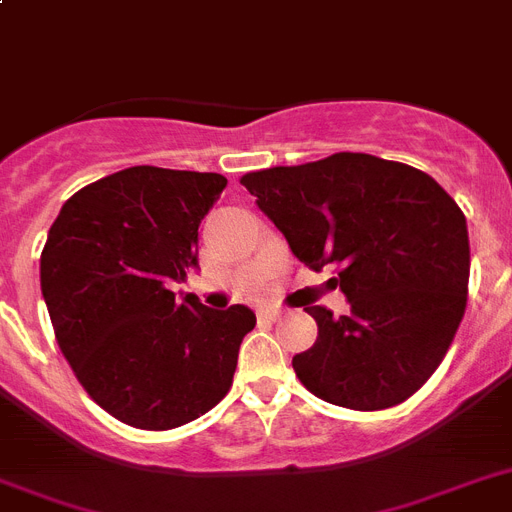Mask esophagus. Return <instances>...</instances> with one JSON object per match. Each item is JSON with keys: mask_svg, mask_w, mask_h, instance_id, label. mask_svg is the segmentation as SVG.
I'll list each match as a JSON object with an SVG mask.
<instances>
[{"mask_svg": "<svg viewBox=\"0 0 512 512\" xmlns=\"http://www.w3.org/2000/svg\"><path fill=\"white\" fill-rule=\"evenodd\" d=\"M260 317H263V320L276 322L283 317V309L276 307V304H263V307H260Z\"/></svg>", "mask_w": 512, "mask_h": 512, "instance_id": "1", "label": "esophagus"}]
</instances>
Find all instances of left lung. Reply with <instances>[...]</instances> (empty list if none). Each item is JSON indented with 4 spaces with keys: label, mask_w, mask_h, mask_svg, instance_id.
<instances>
[{
    "label": "left lung",
    "mask_w": 512,
    "mask_h": 512,
    "mask_svg": "<svg viewBox=\"0 0 512 512\" xmlns=\"http://www.w3.org/2000/svg\"><path fill=\"white\" fill-rule=\"evenodd\" d=\"M309 270L336 268L349 299L317 322L312 349L291 359L309 393L343 409L380 411L422 388L466 312L468 229L453 197L424 171L367 153L242 176Z\"/></svg>",
    "instance_id": "obj_1"
}]
</instances>
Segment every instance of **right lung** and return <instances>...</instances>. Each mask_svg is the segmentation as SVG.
<instances>
[{"instance_id": "1", "label": "right lung", "mask_w": 512, "mask_h": 512, "mask_svg": "<svg viewBox=\"0 0 512 512\" xmlns=\"http://www.w3.org/2000/svg\"><path fill=\"white\" fill-rule=\"evenodd\" d=\"M226 176L132 166L67 200L41 252V294L85 393L137 429H174L229 393L244 304L208 309L174 283L197 265V229Z\"/></svg>"}]
</instances>
